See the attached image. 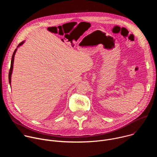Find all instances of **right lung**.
Segmentation results:
<instances>
[{
  "label": "right lung",
  "instance_id": "1",
  "mask_svg": "<svg viewBox=\"0 0 157 157\" xmlns=\"http://www.w3.org/2000/svg\"><path fill=\"white\" fill-rule=\"evenodd\" d=\"M24 41L21 42L17 46V48L19 47L20 46H21L22 44H24ZM17 48H16L12 55V60H11V64H10V70H9V83H10H10H11V75H12V70H13V61H14V56H15V54L16 53V51H17Z\"/></svg>",
  "mask_w": 157,
  "mask_h": 157
}]
</instances>
